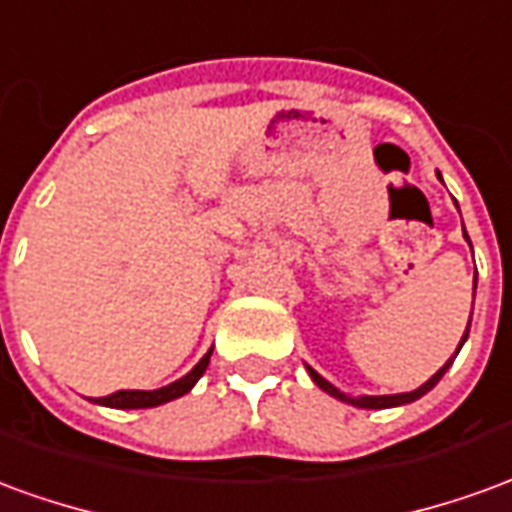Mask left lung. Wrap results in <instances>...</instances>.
Instances as JSON below:
<instances>
[{
	"label": "left lung",
	"instance_id": "1",
	"mask_svg": "<svg viewBox=\"0 0 512 512\" xmlns=\"http://www.w3.org/2000/svg\"><path fill=\"white\" fill-rule=\"evenodd\" d=\"M463 235H466V230H463ZM466 241H469V235H466ZM469 246H472V244H469ZM474 290H477V271H474ZM469 326H472V315H469ZM469 326H466V332H463L461 343H458V351H461V345L466 343V337H469ZM458 351H455V356H458ZM455 356H450V359L444 362V367H439V370H436V373H433V376H430L428 381H425V384L419 386V389H414V392H400V395H362V397H351V395H345V392H340V389H337V386H334V384H329V381H326V378H323L321 373H315V370H312L310 365H307V373H310L312 381L321 386L326 395L337 397V400H343V403H348V406H356V408H395V406H406V403H414V400H419V397H422V395H428L430 389L439 384L441 376H444V373L450 370L452 359H455Z\"/></svg>",
	"mask_w": 512,
	"mask_h": 512
}]
</instances>
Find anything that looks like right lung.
<instances>
[{
	"label": "right lung",
	"instance_id": "right-lung-1",
	"mask_svg": "<svg viewBox=\"0 0 512 512\" xmlns=\"http://www.w3.org/2000/svg\"><path fill=\"white\" fill-rule=\"evenodd\" d=\"M213 348L208 354L202 356L197 365L191 367L189 373L178 381H172V384L161 386V389H120L115 395H106V397H93V403L98 406H109V408H153L161 406V403H169V400H175V397H183L186 392H191V386L197 384L202 378V373L208 370V362H211Z\"/></svg>",
	"mask_w": 512,
	"mask_h": 512
}]
</instances>
